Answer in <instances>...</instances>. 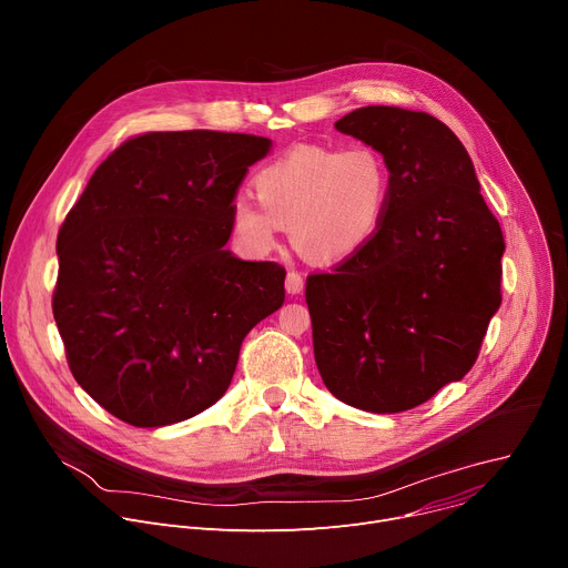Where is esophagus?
Masks as SVG:
<instances>
[{"label": "esophagus", "mask_w": 568, "mask_h": 568, "mask_svg": "<svg viewBox=\"0 0 568 568\" xmlns=\"http://www.w3.org/2000/svg\"><path fill=\"white\" fill-rule=\"evenodd\" d=\"M284 286H286V293L297 295V293H302V288H304V280H302V275H300L297 271H288Z\"/></svg>", "instance_id": "34e87169"}]
</instances>
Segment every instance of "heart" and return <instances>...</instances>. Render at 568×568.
Listing matches in <instances>:
<instances>
[{"label":"heart","mask_w":568,"mask_h":568,"mask_svg":"<svg viewBox=\"0 0 568 568\" xmlns=\"http://www.w3.org/2000/svg\"><path fill=\"white\" fill-rule=\"evenodd\" d=\"M256 200L236 197L230 225L239 243L264 256L280 243L282 227L300 254L316 264L353 258L379 234L394 172L373 145H297L254 178Z\"/></svg>","instance_id":"1"}]
</instances>
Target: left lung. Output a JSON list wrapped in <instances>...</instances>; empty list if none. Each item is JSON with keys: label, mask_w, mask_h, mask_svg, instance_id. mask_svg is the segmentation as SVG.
Here are the masks:
<instances>
[{"label": "left lung", "mask_w": 568, "mask_h": 568, "mask_svg": "<svg viewBox=\"0 0 568 568\" xmlns=\"http://www.w3.org/2000/svg\"><path fill=\"white\" fill-rule=\"evenodd\" d=\"M334 126L388 159L394 193L371 245L307 277L314 357L334 398L398 414L473 368L503 300L505 241L442 120L364 106Z\"/></svg>", "instance_id": "obj_1"}]
</instances>
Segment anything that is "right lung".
I'll list each match as a JSON object with an SVG mask.
<instances>
[{
	"label": "right lung",
	"mask_w": 568,
	"mask_h": 568,
	"mask_svg": "<svg viewBox=\"0 0 568 568\" xmlns=\"http://www.w3.org/2000/svg\"><path fill=\"white\" fill-rule=\"evenodd\" d=\"M271 139L193 129L124 141L59 230L52 310L79 386L134 427L186 420L227 390L286 271L225 243L247 168Z\"/></svg>",
	"instance_id": "obj_1"
}]
</instances>
